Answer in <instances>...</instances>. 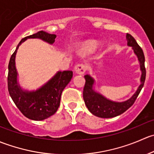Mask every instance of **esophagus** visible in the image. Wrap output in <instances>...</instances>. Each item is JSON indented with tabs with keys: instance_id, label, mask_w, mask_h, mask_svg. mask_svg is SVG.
Segmentation results:
<instances>
[{
	"instance_id": "obj_1",
	"label": "esophagus",
	"mask_w": 154,
	"mask_h": 154,
	"mask_svg": "<svg viewBox=\"0 0 154 154\" xmlns=\"http://www.w3.org/2000/svg\"><path fill=\"white\" fill-rule=\"evenodd\" d=\"M87 66L85 64H79L77 65L74 68V71L78 74H83L86 72Z\"/></svg>"
}]
</instances>
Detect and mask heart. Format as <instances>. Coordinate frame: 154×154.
I'll list each match as a JSON object with an SVG mask.
<instances>
[{
	"label": "heart",
	"instance_id": "obj_1",
	"mask_svg": "<svg viewBox=\"0 0 154 154\" xmlns=\"http://www.w3.org/2000/svg\"><path fill=\"white\" fill-rule=\"evenodd\" d=\"M85 46H86L87 49L90 50V51H94V50H95V48H97V42L94 41L88 42H86V44H85Z\"/></svg>",
	"mask_w": 154,
	"mask_h": 154
}]
</instances>
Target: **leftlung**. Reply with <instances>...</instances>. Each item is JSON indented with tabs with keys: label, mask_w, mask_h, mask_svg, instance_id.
Returning a JSON list of instances; mask_svg holds the SVG:
<instances>
[{
	"label": "left lung",
	"mask_w": 154,
	"mask_h": 154,
	"mask_svg": "<svg viewBox=\"0 0 154 154\" xmlns=\"http://www.w3.org/2000/svg\"><path fill=\"white\" fill-rule=\"evenodd\" d=\"M126 38L127 45L133 48L134 54L137 56L140 65L141 84L133 96L128 100L123 102H116L110 100L98 92H96L93 88L94 80L90 75L87 74L84 77L86 79L84 88H83V100L90 112L99 118L109 119L119 116L127 111L134 103L141 90L143 88L146 77V70L144 67V55L142 49L138 45L135 38L130 34L127 33Z\"/></svg>",
	"instance_id": "left-lung-1"
}]
</instances>
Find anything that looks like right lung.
Instances as JSON below:
<instances>
[{
    "instance_id": "obj_1",
    "label": "right lung",
    "mask_w": 154,
    "mask_h": 154,
    "mask_svg": "<svg viewBox=\"0 0 154 154\" xmlns=\"http://www.w3.org/2000/svg\"><path fill=\"white\" fill-rule=\"evenodd\" d=\"M57 35L45 31L22 38L15 52L11 56L8 66V91L12 100L25 117L31 120L42 121L51 117L58 109L63 89L73 77L71 71H58L49 81L35 91L23 90L17 80L15 55L18 47L27 38H40L49 44H54Z\"/></svg>"
}]
</instances>
